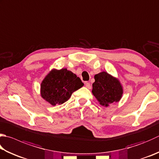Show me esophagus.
<instances>
[{"mask_svg":"<svg viewBox=\"0 0 159 159\" xmlns=\"http://www.w3.org/2000/svg\"><path fill=\"white\" fill-rule=\"evenodd\" d=\"M85 86H86V87L87 88V89H91V84H90L89 82H86L85 83Z\"/></svg>","mask_w":159,"mask_h":159,"instance_id":"obj_1","label":"esophagus"}]
</instances>
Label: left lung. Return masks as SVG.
Listing matches in <instances>:
<instances>
[{"instance_id":"8db88e82","label":"left lung","mask_w":159,"mask_h":159,"mask_svg":"<svg viewBox=\"0 0 159 159\" xmlns=\"http://www.w3.org/2000/svg\"><path fill=\"white\" fill-rule=\"evenodd\" d=\"M92 93L100 105L108 107L113 102H118L123 94V87L117 77L105 71L94 76Z\"/></svg>"}]
</instances>
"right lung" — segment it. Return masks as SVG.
<instances>
[{
  "mask_svg": "<svg viewBox=\"0 0 159 159\" xmlns=\"http://www.w3.org/2000/svg\"><path fill=\"white\" fill-rule=\"evenodd\" d=\"M83 86L80 77L67 68H52L41 83L40 94L52 106L59 105L66 102L73 92Z\"/></svg>",
  "mask_w": 159,
  "mask_h": 159,
  "instance_id": "right-lung-1",
  "label": "right lung"
}]
</instances>
